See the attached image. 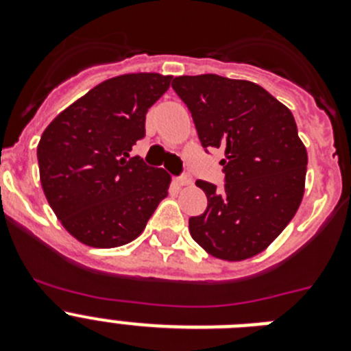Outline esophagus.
Segmentation results:
<instances>
[{"label": "esophagus", "instance_id": "obj_1", "mask_svg": "<svg viewBox=\"0 0 351 351\" xmlns=\"http://www.w3.org/2000/svg\"><path fill=\"white\" fill-rule=\"evenodd\" d=\"M176 182H178V186H191V184H193L191 178H188V176H182V178H178V179H176Z\"/></svg>", "mask_w": 351, "mask_h": 351}]
</instances>
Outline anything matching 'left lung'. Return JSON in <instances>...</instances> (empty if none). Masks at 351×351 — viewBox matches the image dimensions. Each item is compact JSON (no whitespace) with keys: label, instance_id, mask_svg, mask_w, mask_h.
Listing matches in <instances>:
<instances>
[{"label":"left lung","instance_id":"obj_1","mask_svg":"<svg viewBox=\"0 0 351 351\" xmlns=\"http://www.w3.org/2000/svg\"><path fill=\"white\" fill-rule=\"evenodd\" d=\"M173 91L193 117L206 149H221L225 186L197 181L207 209L190 218V234L209 255L241 262L258 255L291 221L304 197L308 153L295 119L250 80L214 73L182 75Z\"/></svg>","mask_w":351,"mask_h":351}]
</instances>
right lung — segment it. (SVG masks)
Segmentation results:
<instances>
[{"label":"right lung","instance_id":"obj_1","mask_svg":"<svg viewBox=\"0 0 351 351\" xmlns=\"http://www.w3.org/2000/svg\"><path fill=\"white\" fill-rule=\"evenodd\" d=\"M170 75L104 80L64 108L38 142L40 181L61 225L82 244L117 247L137 239L169 195L170 176L130 151Z\"/></svg>","mask_w":351,"mask_h":351}]
</instances>
